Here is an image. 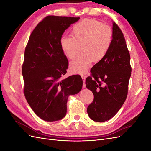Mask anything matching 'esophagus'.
Masks as SVG:
<instances>
[{
	"mask_svg": "<svg viewBox=\"0 0 151 151\" xmlns=\"http://www.w3.org/2000/svg\"><path fill=\"white\" fill-rule=\"evenodd\" d=\"M82 79L83 80V88H86V84H85V79H86V76L84 74H82L81 75Z\"/></svg>",
	"mask_w": 151,
	"mask_h": 151,
	"instance_id": "obj_1",
	"label": "esophagus"
}]
</instances>
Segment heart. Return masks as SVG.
<instances>
[{
	"instance_id": "obj_1",
	"label": "heart",
	"mask_w": 151,
	"mask_h": 151,
	"mask_svg": "<svg viewBox=\"0 0 151 151\" xmlns=\"http://www.w3.org/2000/svg\"><path fill=\"white\" fill-rule=\"evenodd\" d=\"M72 38L63 36L60 48L65 55L73 59L81 47L82 55L70 63V70L74 74H84L94 60L99 62L106 55L113 41V31L108 25L92 19H84L74 25Z\"/></svg>"
}]
</instances>
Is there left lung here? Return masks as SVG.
I'll use <instances>...</instances> for the list:
<instances>
[{"mask_svg": "<svg viewBox=\"0 0 151 151\" xmlns=\"http://www.w3.org/2000/svg\"><path fill=\"white\" fill-rule=\"evenodd\" d=\"M130 55L124 36L113 22V41L106 55L91 69L86 79V88L94 99L87 109L91 120L103 122L111 119L124 103L131 76Z\"/></svg>", "mask_w": 151, "mask_h": 151, "instance_id": "1", "label": "left lung"}]
</instances>
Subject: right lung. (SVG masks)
<instances>
[{
  "mask_svg": "<svg viewBox=\"0 0 151 151\" xmlns=\"http://www.w3.org/2000/svg\"><path fill=\"white\" fill-rule=\"evenodd\" d=\"M79 18L45 17L31 33L26 47L22 67L24 94L36 115L45 121L62 119L68 96L77 94L83 87L79 75L61 78L66 74L68 62L60 40Z\"/></svg>",
  "mask_w": 151,
  "mask_h": 151,
  "instance_id": "1",
  "label": "right lung"
}]
</instances>
